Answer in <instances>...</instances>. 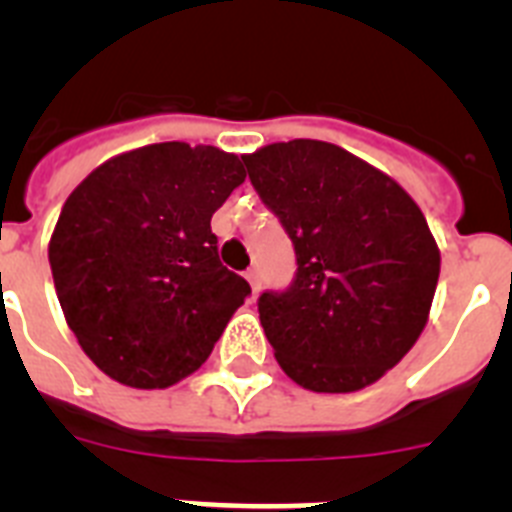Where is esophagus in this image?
<instances>
[{
    "instance_id": "esophagus-1",
    "label": "esophagus",
    "mask_w": 512,
    "mask_h": 512,
    "mask_svg": "<svg viewBox=\"0 0 512 512\" xmlns=\"http://www.w3.org/2000/svg\"><path fill=\"white\" fill-rule=\"evenodd\" d=\"M246 279H248V284H251V292H253V297L259 295V289H261V277H259V269H248V271H246Z\"/></svg>"
}]
</instances>
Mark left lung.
Segmentation results:
<instances>
[{
	"label": "left lung",
	"mask_w": 512,
	"mask_h": 512,
	"mask_svg": "<svg viewBox=\"0 0 512 512\" xmlns=\"http://www.w3.org/2000/svg\"><path fill=\"white\" fill-rule=\"evenodd\" d=\"M243 164L295 246L292 284L259 297L279 366L312 392L377 382L423 333L438 284L441 256L420 207L323 140L274 143Z\"/></svg>",
	"instance_id": "8db88e82"
}]
</instances>
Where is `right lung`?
<instances>
[{"label": "right lung", "mask_w": 512, "mask_h": 512, "mask_svg": "<svg viewBox=\"0 0 512 512\" xmlns=\"http://www.w3.org/2000/svg\"><path fill=\"white\" fill-rule=\"evenodd\" d=\"M246 179L238 156L153 143L71 192L48 261L66 323L107 377L164 390L197 372L251 287L217 256L212 212Z\"/></svg>", "instance_id": "right-lung-1"}]
</instances>
